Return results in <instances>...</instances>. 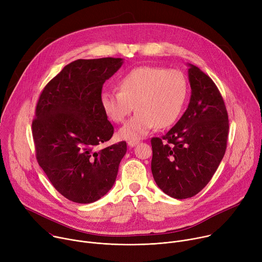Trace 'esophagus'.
Instances as JSON below:
<instances>
[{"instance_id":"obj_1","label":"esophagus","mask_w":262,"mask_h":262,"mask_svg":"<svg viewBox=\"0 0 262 262\" xmlns=\"http://www.w3.org/2000/svg\"><path fill=\"white\" fill-rule=\"evenodd\" d=\"M138 143H139V141H138V140H128L127 145H128V146H130V147H134V146H136Z\"/></svg>"}]
</instances>
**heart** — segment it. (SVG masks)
Returning <instances> with one entry per match:
<instances>
[{
	"instance_id": "b5f03b06",
	"label": "heart",
	"mask_w": 262,
	"mask_h": 262,
	"mask_svg": "<svg viewBox=\"0 0 262 262\" xmlns=\"http://www.w3.org/2000/svg\"><path fill=\"white\" fill-rule=\"evenodd\" d=\"M119 91H104L100 104L104 114L121 123L137 113L119 130L123 139H140L155 127L166 128L179 117L189 91L188 80L177 69L141 66L132 69L118 83Z\"/></svg>"
}]
</instances>
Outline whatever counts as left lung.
<instances>
[{
  "mask_svg": "<svg viewBox=\"0 0 262 262\" xmlns=\"http://www.w3.org/2000/svg\"><path fill=\"white\" fill-rule=\"evenodd\" d=\"M191 99L178 122L152 138L151 171L159 188L175 199L197 195L210 181L226 151L229 120L213 81L189 64Z\"/></svg>",
  "mask_w": 262,
  "mask_h": 262,
  "instance_id": "8db88e82",
  "label": "left lung"
}]
</instances>
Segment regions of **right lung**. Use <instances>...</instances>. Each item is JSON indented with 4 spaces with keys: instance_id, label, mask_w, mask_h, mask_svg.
Wrapping results in <instances>:
<instances>
[{
    "instance_id": "add662e5",
    "label": "right lung",
    "mask_w": 262,
    "mask_h": 262,
    "mask_svg": "<svg viewBox=\"0 0 262 262\" xmlns=\"http://www.w3.org/2000/svg\"><path fill=\"white\" fill-rule=\"evenodd\" d=\"M121 58L79 59L43 88L32 134L36 159L54 188L76 203H92L113 186L126 142L98 149L114 134L100 104L103 83Z\"/></svg>"
}]
</instances>
